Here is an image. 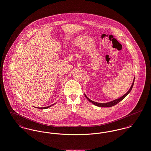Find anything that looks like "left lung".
Returning a JSON list of instances; mask_svg holds the SVG:
<instances>
[{"label": "left lung", "instance_id": "1", "mask_svg": "<svg viewBox=\"0 0 151 151\" xmlns=\"http://www.w3.org/2000/svg\"><path fill=\"white\" fill-rule=\"evenodd\" d=\"M134 81H135V78H134V80H133V82H132V84L131 86L130 87L129 90L126 93H125L124 95H123L122 97H121L119 98V99H115L114 100L111 101H110V102H106V103H99V102H94L93 101L90 100V99L86 96V94H84V95H85V96H86V97L87 99L89 101V102H91V103H92L94 105L97 106L102 107H102H104V108H105V107H111V106H114L116 104H117L118 103H119L120 101L123 100L129 93V92H131V89H132V87H133V86H134Z\"/></svg>", "mask_w": 151, "mask_h": 151}]
</instances>
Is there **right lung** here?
<instances>
[{
	"mask_svg": "<svg viewBox=\"0 0 151 151\" xmlns=\"http://www.w3.org/2000/svg\"><path fill=\"white\" fill-rule=\"evenodd\" d=\"M55 104H52V105H50V106H47V107H45V108H37V107H36V108H38V109H47V108H50V107H51V106H52V105H54Z\"/></svg>",
	"mask_w": 151,
	"mask_h": 151,
	"instance_id": "right-lung-1",
	"label": "right lung"
}]
</instances>
